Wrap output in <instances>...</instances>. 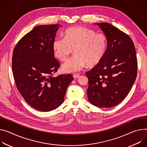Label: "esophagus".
I'll return each instance as SVG.
<instances>
[{
    "label": "esophagus",
    "mask_w": 147,
    "mask_h": 147,
    "mask_svg": "<svg viewBox=\"0 0 147 147\" xmlns=\"http://www.w3.org/2000/svg\"><path fill=\"white\" fill-rule=\"evenodd\" d=\"M73 76L74 78H78L80 77V74H74Z\"/></svg>",
    "instance_id": "esophagus-1"
}]
</instances>
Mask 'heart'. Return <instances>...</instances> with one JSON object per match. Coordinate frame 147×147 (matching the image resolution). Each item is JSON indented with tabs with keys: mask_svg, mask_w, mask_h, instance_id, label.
<instances>
[{
	"mask_svg": "<svg viewBox=\"0 0 147 147\" xmlns=\"http://www.w3.org/2000/svg\"><path fill=\"white\" fill-rule=\"evenodd\" d=\"M55 56L65 61L73 51L75 55L62 66L63 71L75 73L82 70L86 64H97L105 56L108 47V39L102 33L82 26H74L67 29L64 37L59 36L53 42Z\"/></svg>",
	"mask_w": 147,
	"mask_h": 147,
	"instance_id": "obj_1",
	"label": "heart"
}]
</instances>
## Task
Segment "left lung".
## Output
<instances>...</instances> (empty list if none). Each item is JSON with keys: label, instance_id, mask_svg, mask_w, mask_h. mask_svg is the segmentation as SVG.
<instances>
[{"label": "left lung", "instance_id": "1", "mask_svg": "<svg viewBox=\"0 0 147 147\" xmlns=\"http://www.w3.org/2000/svg\"><path fill=\"white\" fill-rule=\"evenodd\" d=\"M108 39L102 59L86 75L89 101L101 108L113 107L128 95L137 74L136 50L131 37L109 23H95Z\"/></svg>", "mask_w": 147, "mask_h": 147}]
</instances>
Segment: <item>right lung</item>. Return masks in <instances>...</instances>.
<instances>
[{
  "instance_id": "add662e5",
  "label": "right lung",
  "mask_w": 147,
  "mask_h": 147,
  "mask_svg": "<svg viewBox=\"0 0 147 147\" xmlns=\"http://www.w3.org/2000/svg\"><path fill=\"white\" fill-rule=\"evenodd\" d=\"M61 26H36L20 40L13 52L12 71L17 88L27 103L40 111L59 107L74 79L70 74L53 76L60 66L52 45Z\"/></svg>"
}]
</instances>
